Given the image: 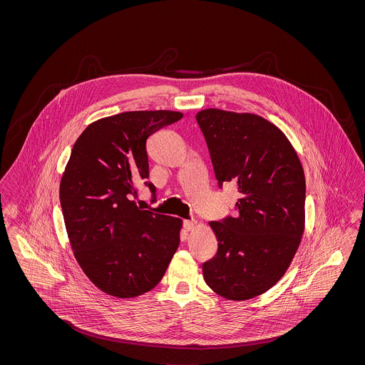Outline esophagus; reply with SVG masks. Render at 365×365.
Listing matches in <instances>:
<instances>
[{
  "label": "esophagus",
  "mask_w": 365,
  "mask_h": 365,
  "mask_svg": "<svg viewBox=\"0 0 365 365\" xmlns=\"http://www.w3.org/2000/svg\"><path fill=\"white\" fill-rule=\"evenodd\" d=\"M183 226H185L186 231H191L194 227L197 226V222H195V220H186V222L183 223Z\"/></svg>",
  "instance_id": "esophagus-1"
}]
</instances>
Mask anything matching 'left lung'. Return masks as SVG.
Returning a JSON list of instances; mask_svg holds the SVG:
<instances>
[{
    "mask_svg": "<svg viewBox=\"0 0 365 365\" xmlns=\"http://www.w3.org/2000/svg\"><path fill=\"white\" fill-rule=\"evenodd\" d=\"M219 186L240 191L235 216L209 222L217 253L202 264L216 294L245 301L284 275L305 228V175L283 131L255 113L209 108L195 115Z\"/></svg>",
    "mask_w": 365,
    "mask_h": 365,
    "instance_id": "left-lung-1",
    "label": "left lung"
}]
</instances>
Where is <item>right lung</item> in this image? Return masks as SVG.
<instances>
[{
    "label": "right lung",
    "mask_w": 365,
    "mask_h": 365,
    "mask_svg": "<svg viewBox=\"0 0 365 365\" xmlns=\"http://www.w3.org/2000/svg\"><path fill=\"white\" fill-rule=\"evenodd\" d=\"M183 118L175 110H131L88 124L60 182L73 256L106 294L134 298L156 287L180 242L182 220L137 207L149 158L146 140Z\"/></svg>",
    "instance_id": "obj_1"
}]
</instances>
